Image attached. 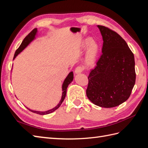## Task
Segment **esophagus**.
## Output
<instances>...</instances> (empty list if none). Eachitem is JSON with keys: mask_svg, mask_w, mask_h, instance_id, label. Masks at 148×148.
I'll return each instance as SVG.
<instances>
[{"mask_svg": "<svg viewBox=\"0 0 148 148\" xmlns=\"http://www.w3.org/2000/svg\"><path fill=\"white\" fill-rule=\"evenodd\" d=\"M83 71V67L80 66H78L77 67V68L75 69V73L76 74H78V73H82Z\"/></svg>", "mask_w": 148, "mask_h": 148, "instance_id": "34e87169", "label": "esophagus"}]
</instances>
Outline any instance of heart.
Masks as SVG:
<instances>
[{
  "label": "heart",
  "mask_w": 148,
  "mask_h": 148,
  "mask_svg": "<svg viewBox=\"0 0 148 148\" xmlns=\"http://www.w3.org/2000/svg\"><path fill=\"white\" fill-rule=\"evenodd\" d=\"M87 48L86 56H85V62L88 65H92L96 59L98 52H99V45L97 43L92 41L91 38H87L83 43V47Z\"/></svg>",
  "instance_id": "b5f03b06"
}]
</instances>
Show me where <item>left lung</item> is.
Here are the masks:
<instances>
[{
	"label": "left lung",
	"instance_id": "8db88e82",
	"mask_svg": "<svg viewBox=\"0 0 148 148\" xmlns=\"http://www.w3.org/2000/svg\"><path fill=\"white\" fill-rule=\"evenodd\" d=\"M97 26L103 39L102 55L89 75L86 96L94 104L111 108L122 104L131 95L136 80L135 58L118 33Z\"/></svg>",
	"mask_w": 148,
	"mask_h": 148
}]
</instances>
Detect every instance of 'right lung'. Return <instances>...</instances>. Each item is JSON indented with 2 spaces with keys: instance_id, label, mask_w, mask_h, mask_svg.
<instances>
[{
  "instance_id": "obj_1",
  "label": "right lung",
  "mask_w": 148,
  "mask_h": 148,
  "mask_svg": "<svg viewBox=\"0 0 148 148\" xmlns=\"http://www.w3.org/2000/svg\"><path fill=\"white\" fill-rule=\"evenodd\" d=\"M37 32H38L37 28H35L32 31H31V32L28 36H26V38L23 39V41H22L21 45L20 46L18 49L16 51V52L15 53L14 57H13V60L15 59L16 57L21 52L23 51L24 49L29 45L31 41H33V40L35 39V36L37 34ZM73 71H71L70 73H69L68 76H67V77H66L63 84H62V95L61 99H60V102H59V104H58L55 107H53V108H52L50 110H48L47 111H36V110H33L31 109H29L28 108V107H26V108H27L31 112H32L38 114H39V115H47V114H51V113L53 112H54L56 110H57L58 108H59V107L60 106V105L62 104V103L63 102V101L65 99V97L66 96V89H67V88H68L69 85L71 83V82L73 81Z\"/></svg>"
}]
</instances>
